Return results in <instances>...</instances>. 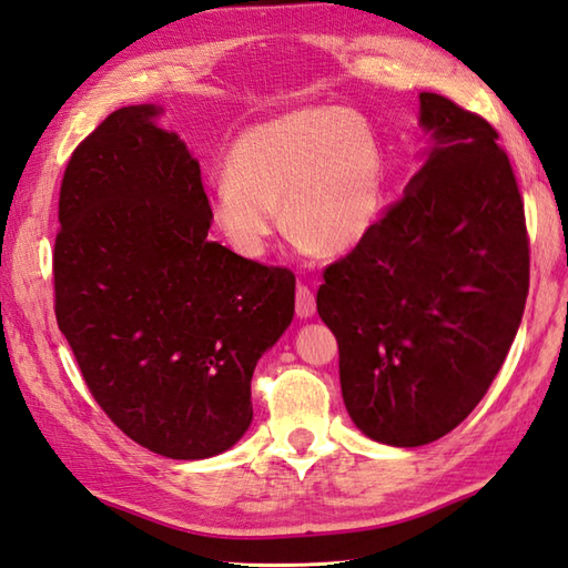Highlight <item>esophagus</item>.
<instances>
[{
	"mask_svg": "<svg viewBox=\"0 0 568 568\" xmlns=\"http://www.w3.org/2000/svg\"><path fill=\"white\" fill-rule=\"evenodd\" d=\"M294 308H296V316L298 318L314 316V312H316V296H314V292L306 284H298L296 286V306Z\"/></svg>",
	"mask_w": 568,
	"mask_h": 568,
	"instance_id": "1",
	"label": "esophagus"
}]
</instances>
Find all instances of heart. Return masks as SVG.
<instances>
[{"instance_id":"1","label":"heart","mask_w":568,"mask_h":568,"mask_svg":"<svg viewBox=\"0 0 568 568\" xmlns=\"http://www.w3.org/2000/svg\"><path fill=\"white\" fill-rule=\"evenodd\" d=\"M284 227L302 247L344 254L366 240L385 205L376 128L353 109H302L247 128L210 190V217L234 252L260 260Z\"/></svg>"}]
</instances>
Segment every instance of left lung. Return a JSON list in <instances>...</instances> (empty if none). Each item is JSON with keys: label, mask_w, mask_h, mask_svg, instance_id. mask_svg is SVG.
Masks as SVG:
<instances>
[{"label": "left lung", "mask_w": 568, "mask_h": 568, "mask_svg": "<svg viewBox=\"0 0 568 568\" xmlns=\"http://www.w3.org/2000/svg\"><path fill=\"white\" fill-rule=\"evenodd\" d=\"M420 125L425 165L316 294L351 420L395 447L433 443L475 410L529 294L524 202L497 131L440 93H420Z\"/></svg>", "instance_id": "8db88e82"}]
</instances>
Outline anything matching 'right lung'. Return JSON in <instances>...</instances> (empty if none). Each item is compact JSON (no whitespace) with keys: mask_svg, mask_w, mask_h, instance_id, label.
Returning <instances> with one entry per match:
<instances>
[{"mask_svg":"<svg viewBox=\"0 0 568 568\" xmlns=\"http://www.w3.org/2000/svg\"><path fill=\"white\" fill-rule=\"evenodd\" d=\"M155 105L113 111L59 192L53 312L95 403L170 459L252 423V373L294 318V274L210 242L200 163Z\"/></svg>","mask_w":568,"mask_h":568,"instance_id":"right-lung-1","label":"right lung"}]
</instances>
